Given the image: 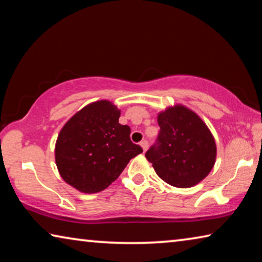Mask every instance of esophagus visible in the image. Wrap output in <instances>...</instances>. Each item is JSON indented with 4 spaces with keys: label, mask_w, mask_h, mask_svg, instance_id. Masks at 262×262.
Segmentation results:
<instances>
[{
    "label": "esophagus",
    "mask_w": 262,
    "mask_h": 262,
    "mask_svg": "<svg viewBox=\"0 0 262 262\" xmlns=\"http://www.w3.org/2000/svg\"><path fill=\"white\" fill-rule=\"evenodd\" d=\"M140 145H141V147H142V149H143V151L145 152V151H147V149H148V142L147 141H142L141 142V143H140Z\"/></svg>",
    "instance_id": "34e87169"
}]
</instances>
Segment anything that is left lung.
Here are the masks:
<instances>
[{"label":"left lung","instance_id":"1","mask_svg":"<svg viewBox=\"0 0 262 262\" xmlns=\"http://www.w3.org/2000/svg\"><path fill=\"white\" fill-rule=\"evenodd\" d=\"M157 143L145 157L159 178L168 185L188 188L209 174L216 161V143L199 115L177 104L159 112Z\"/></svg>","mask_w":262,"mask_h":262}]
</instances>
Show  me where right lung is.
<instances>
[{
    "mask_svg": "<svg viewBox=\"0 0 262 262\" xmlns=\"http://www.w3.org/2000/svg\"><path fill=\"white\" fill-rule=\"evenodd\" d=\"M120 110L98 100L75 113L57 136L55 163L66 183L82 193H98L118 179L143 150L130 141V128L119 123Z\"/></svg>",
    "mask_w": 262,
    "mask_h": 262,
    "instance_id": "obj_1",
    "label": "right lung"
}]
</instances>
